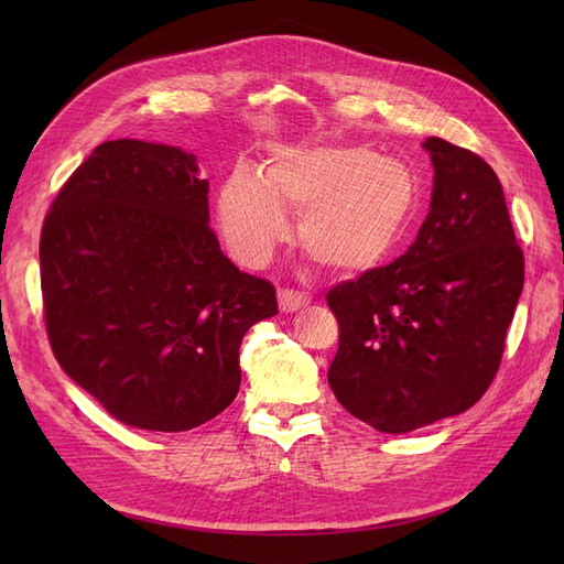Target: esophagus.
<instances>
[{"instance_id": "1", "label": "esophagus", "mask_w": 564, "mask_h": 564, "mask_svg": "<svg viewBox=\"0 0 564 564\" xmlns=\"http://www.w3.org/2000/svg\"><path fill=\"white\" fill-rule=\"evenodd\" d=\"M278 301H280V311L282 313H294L299 308H303L305 303H308V294L299 292V289H292V286H282L278 289Z\"/></svg>"}]
</instances>
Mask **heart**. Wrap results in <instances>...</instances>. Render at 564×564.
Segmentation results:
<instances>
[{"label":"heart","instance_id":"b5f03b06","mask_svg":"<svg viewBox=\"0 0 564 564\" xmlns=\"http://www.w3.org/2000/svg\"><path fill=\"white\" fill-rule=\"evenodd\" d=\"M419 183L402 160L362 145H296L272 155L268 176L237 166L220 187L218 220L230 251L247 265L268 261L301 214L305 253L336 272L381 263L416 212Z\"/></svg>","mask_w":564,"mask_h":564}]
</instances>
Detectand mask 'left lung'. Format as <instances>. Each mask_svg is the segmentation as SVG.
<instances>
[{
	"mask_svg": "<svg viewBox=\"0 0 564 564\" xmlns=\"http://www.w3.org/2000/svg\"><path fill=\"white\" fill-rule=\"evenodd\" d=\"M431 209L388 265L329 289L338 350L329 386L381 433L466 412L497 377L524 282L501 183L475 152L431 135Z\"/></svg>",
	"mask_w": 564,
	"mask_h": 564,
	"instance_id": "left-lung-1",
	"label": "left lung"
}]
</instances>
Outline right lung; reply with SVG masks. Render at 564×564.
Segmentation results:
<instances>
[{"instance_id": "1", "label": "right lung", "mask_w": 564, "mask_h": 564, "mask_svg": "<svg viewBox=\"0 0 564 564\" xmlns=\"http://www.w3.org/2000/svg\"><path fill=\"white\" fill-rule=\"evenodd\" d=\"M195 155L100 143L44 218L40 278L51 350L131 429L181 433L240 390V344L278 313L275 286L237 270L209 228Z\"/></svg>"}]
</instances>
